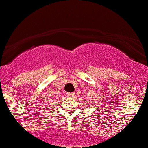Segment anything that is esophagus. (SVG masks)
I'll return each instance as SVG.
<instances>
[{
  "instance_id": "obj_1",
  "label": "esophagus",
  "mask_w": 148,
  "mask_h": 148,
  "mask_svg": "<svg viewBox=\"0 0 148 148\" xmlns=\"http://www.w3.org/2000/svg\"><path fill=\"white\" fill-rule=\"evenodd\" d=\"M67 96L68 97H73L75 95V93L74 92H71V93H67Z\"/></svg>"
}]
</instances>
